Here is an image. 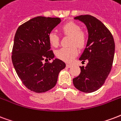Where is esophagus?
<instances>
[{
    "label": "esophagus",
    "instance_id": "obj_1",
    "mask_svg": "<svg viewBox=\"0 0 121 121\" xmlns=\"http://www.w3.org/2000/svg\"><path fill=\"white\" fill-rule=\"evenodd\" d=\"M71 66H72V65H71V64H66V67H67V68H71Z\"/></svg>",
    "mask_w": 121,
    "mask_h": 121
}]
</instances>
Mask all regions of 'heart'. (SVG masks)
<instances>
[{
    "instance_id": "obj_1",
    "label": "heart",
    "mask_w": 121,
    "mask_h": 121,
    "mask_svg": "<svg viewBox=\"0 0 121 121\" xmlns=\"http://www.w3.org/2000/svg\"><path fill=\"white\" fill-rule=\"evenodd\" d=\"M61 31L64 34L69 35L71 38L69 47H63L56 52V56L59 59L66 62H71L77 57L78 48H83L86 43V36L83 32L81 31V28L77 23L74 22L67 23L61 27ZM48 41L50 44L53 47H57L59 44V37L57 34L51 32L48 34Z\"/></svg>"
}]
</instances>
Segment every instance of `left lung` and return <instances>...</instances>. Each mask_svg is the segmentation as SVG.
<instances>
[{
  "label": "left lung",
  "instance_id": "1",
  "mask_svg": "<svg viewBox=\"0 0 121 121\" xmlns=\"http://www.w3.org/2000/svg\"><path fill=\"white\" fill-rule=\"evenodd\" d=\"M87 28L89 38L86 48L79 60L87 66H80L81 72L73 80L74 86L83 92L98 90L105 83L113 64L115 43L111 32L101 21L89 14L74 17Z\"/></svg>",
  "mask_w": 121,
  "mask_h": 121
}]
</instances>
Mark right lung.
I'll return each mask as SVG.
<instances>
[{"mask_svg": "<svg viewBox=\"0 0 121 121\" xmlns=\"http://www.w3.org/2000/svg\"><path fill=\"white\" fill-rule=\"evenodd\" d=\"M59 18L37 16L16 30L12 50V62L23 85L31 91L44 92L54 87L59 73L66 67L50 50L48 34L60 22ZM44 61L46 62L44 63Z\"/></svg>", "mask_w": 121, "mask_h": 121, "instance_id": "right-lung-1", "label": "right lung"}]
</instances>
